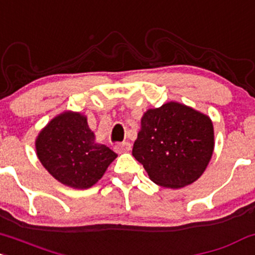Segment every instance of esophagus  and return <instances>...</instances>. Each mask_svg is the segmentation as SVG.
<instances>
[{"mask_svg": "<svg viewBox=\"0 0 255 255\" xmlns=\"http://www.w3.org/2000/svg\"><path fill=\"white\" fill-rule=\"evenodd\" d=\"M115 151L119 153H122V152H128V151L130 150V144L128 141H122V142H119V144L115 145Z\"/></svg>", "mask_w": 255, "mask_h": 255, "instance_id": "34e87169", "label": "esophagus"}]
</instances>
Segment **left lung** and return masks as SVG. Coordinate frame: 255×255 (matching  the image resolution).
I'll list each match as a JSON object with an SVG mask.
<instances>
[{
    "instance_id": "8db88e82",
    "label": "left lung",
    "mask_w": 255,
    "mask_h": 255,
    "mask_svg": "<svg viewBox=\"0 0 255 255\" xmlns=\"http://www.w3.org/2000/svg\"><path fill=\"white\" fill-rule=\"evenodd\" d=\"M213 150L211 119L189 106L169 102L144 114L132 153L153 183L179 189L202 175Z\"/></svg>"
}]
</instances>
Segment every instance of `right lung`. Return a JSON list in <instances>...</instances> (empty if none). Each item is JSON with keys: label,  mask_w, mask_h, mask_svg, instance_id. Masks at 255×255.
<instances>
[{"label": "right lung", "mask_w": 255, "mask_h": 255, "mask_svg": "<svg viewBox=\"0 0 255 255\" xmlns=\"http://www.w3.org/2000/svg\"><path fill=\"white\" fill-rule=\"evenodd\" d=\"M87 117L65 111L54 117L36 139L37 157L64 185L88 189L104 175L117 157L106 145L96 142Z\"/></svg>", "instance_id": "obj_1"}]
</instances>
